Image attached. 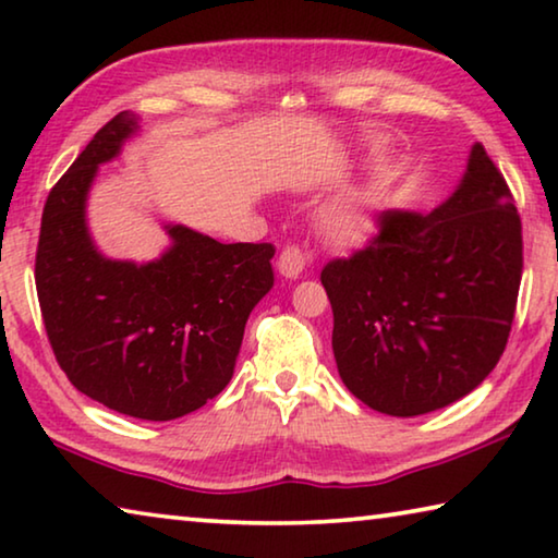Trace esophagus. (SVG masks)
<instances>
[{"instance_id": "1", "label": "esophagus", "mask_w": 558, "mask_h": 558, "mask_svg": "<svg viewBox=\"0 0 558 558\" xmlns=\"http://www.w3.org/2000/svg\"><path fill=\"white\" fill-rule=\"evenodd\" d=\"M305 253H302L298 245H288V248H282L280 258H278V272L282 278H298L302 270H305Z\"/></svg>"}]
</instances>
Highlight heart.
I'll use <instances>...</instances> for the list:
<instances>
[{"instance_id": "1", "label": "heart", "mask_w": 558, "mask_h": 558, "mask_svg": "<svg viewBox=\"0 0 558 558\" xmlns=\"http://www.w3.org/2000/svg\"><path fill=\"white\" fill-rule=\"evenodd\" d=\"M389 192V179L376 172L347 194L327 202L315 216L317 233L335 248H356L372 239L376 216Z\"/></svg>"}]
</instances>
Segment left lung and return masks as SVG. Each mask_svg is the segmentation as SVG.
<instances>
[{
  "instance_id": "1",
  "label": "left lung",
  "mask_w": 558,
  "mask_h": 558,
  "mask_svg": "<svg viewBox=\"0 0 558 558\" xmlns=\"http://www.w3.org/2000/svg\"><path fill=\"white\" fill-rule=\"evenodd\" d=\"M337 372L369 409L411 418L456 403L507 347L522 221L485 147L430 214L384 211L379 235L323 276Z\"/></svg>"
}]
</instances>
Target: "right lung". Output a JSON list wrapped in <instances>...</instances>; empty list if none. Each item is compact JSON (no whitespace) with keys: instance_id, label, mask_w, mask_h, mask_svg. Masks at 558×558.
<instances>
[{"instance_id":"obj_1","label":"right lung","mask_w":558,"mask_h":558,"mask_svg":"<svg viewBox=\"0 0 558 558\" xmlns=\"http://www.w3.org/2000/svg\"><path fill=\"white\" fill-rule=\"evenodd\" d=\"M118 112L71 165L44 206L36 292L56 362L108 409L172 421L231 381L251 310L272 288L270 243H219L167 223L169 248L147 263L102 256L86 206L98 167L137 135Z\"/></svg>"}]
</instances>
